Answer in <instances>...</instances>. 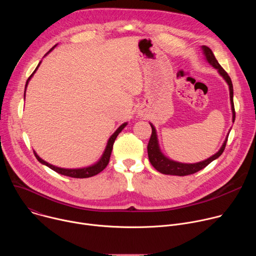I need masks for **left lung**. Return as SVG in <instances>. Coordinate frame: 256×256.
<instances>
[{
    "instance_id": "1",
    "label": "left lung",
    "mask_w": 256,
    "mask_h": 256,
    "mask_svg": "<svg viewBox=\"0 0 256 256\" xmlns=\"http://www.w3.org/2000/svg\"><path fill=\"white\" fill-rule=\"evenodd\" d=\"M204 52L206 54V58L208 60V62L214 66L216 68L218 72H220L221 76L226 80V82L229 85V89H230V100H231V105H232V112H233V122H235V108H234V102H233V84L231 81V78L229 77V75L227 74V72L221 66V64H218V62L216 60V58H214L212 50L206 46H202ZM152 128V134L148 142V157L150 160V163L152 164V166L159 172L163 173V174H169V175H178V176H186V175H190L194 174L202 169H204V167H206L212 161H214V159L218 158L222 153L225 150L226 144H227V140L224 142L222 148L220 149L216 154H214V156L210 157L208 159L202 161V162H198L196 164H184V163H178L172 160L167 159L160 151L159 146H158V140H157V136H156V130L155 128L151 124Z\"/></svg>"
}]
</instances>
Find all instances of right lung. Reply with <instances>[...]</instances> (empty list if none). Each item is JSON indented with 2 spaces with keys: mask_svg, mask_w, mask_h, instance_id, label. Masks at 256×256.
<instances>
[{
  "mask_svg": "<svg viewBox=\"0 0 256 256\" xmlns=\"http://www.w3.org/2000/svg\"><path fill=\"white\" fill-rule=\"evenodd\" d=\"M48 52H46V54H48ZM40 62L38 64V66H36V68L34 70V72H32V74L29 76V78H28V80H27V82H26V85H25L26 87H27L28 81L30 80V78L32 77V75L34 74L35 70H38V68L40 66ZM26 87H25V91H26ZM24 97H25V92H24ZM126 126V124H122V126L116 130V132L110 136V138H109V140H108V142H107V146H106V149H105V151H104V154H103V156L101 157L100 161H99L98 163H96L95 165L90 166V167H86V168H82V169H64V168H58V167H56V166H54V165H50V163H48V162H46L44 160H42V158H40V156H38V154H36L35 152H34V155H35L36 159H38L42 164L46 165L48 167H50V169H52L54 171H56V172H58V173H60V174H62V175H66V176H68V177H74V178H88V177H91V176H94V175L100 173V172H101L102 170H104L105 167L108 165L109 159H110L112 151V148H114V140H116V136H118V134L122 130V128H124Z\"/></svg>",
  "mask_w": 256,
  "mask_h": 256,
  "instance_id": "obj_1",
  "label": "right lung"
}]
</instances>
